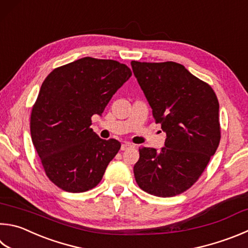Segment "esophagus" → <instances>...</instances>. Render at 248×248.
Segmentation results:
<instances>
[{
	"instance_id": "obj_1",
	"label": "esophagus",
	"mask_w": 248,
	"mask_h": 248,
	"mask_svg": "<svg viewBox=\"0 0 248 248\" xmlns=\"http://www.w3.org/2000/svg\"><path fill=\"white\" fill-rule=\"evenodd\" d=\"M134 147L131 143H124L123 145H121V151H125V150H129V148Z\"/></svg>"
}]
</instances>
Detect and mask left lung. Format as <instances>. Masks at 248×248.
<instances>
[{"label":"left lung","mask_w":248,"mask_h":248,"mask_svg":"<svg viewBox=\"0 0 248 248\" xmlns=\"http://www.w3.org/2000/svg\"><path fill=\"white\" fill-rule=\"evenodd\" d=\"M133 74L167 134L160 151L140 147L133 172L148 194L171 197L190 188L204 172L221 132L219 102L208 83L174 62H131Z\"/></svg>","instance_id":"obj_1"}]
</instances>
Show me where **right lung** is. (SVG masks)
Here are the masks:
<instances>
[{
    "label": "right lung",
    "instance_id": "1",
    "mask_svg": "<svg viewBox=\"0 0 248 248\" xmlns=\"http://www.w3.org/2000/svg\"><path fill=\"white\" fill-rule=\"evenodd\" d=\"M127 65L83 57L57 67L43 81L30 117L31 139L46 174L62 190L95 187L120 150L90 128L112 95L131 77Z\"/></svg>",
    "mask_w": 248,
    "mask_h": 248
}]
</instances>
